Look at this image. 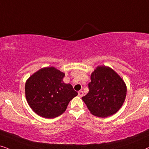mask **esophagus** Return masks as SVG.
Listing matches in <instances>:
<instances>
[{"label":"esophagus","mask_w":149,"mask_h":149,"mask_svg":"<svg viewBox=\"0 0 149 149\" xmlns=\"http://www.w3.org/2000/svg\"><path fill=\"white\" fill-rule=\"evenodd\" d=\"M78 95L79 97H82L83 96H84V92L82 91V90H80V91L78 92Z\"/></svg>","instance_id":"esophagus-1"}]
</instances>
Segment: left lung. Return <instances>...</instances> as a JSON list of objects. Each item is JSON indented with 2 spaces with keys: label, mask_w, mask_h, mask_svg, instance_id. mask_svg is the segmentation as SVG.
<instances>
[{
  "label": "left lung",
  "mask_w": 149,
  "mask_h": 149,
  "mask_svg": "<svg viewBox=\"0 0 149 149\" xmlns=\"http://www.w3.org/2000/svg\"><path fill=\"white\" fill-rule=\"evenodd\" d=\"M89 92L82 100L92 114L105 118L114 114L124 103L127 87L120 77L109 67L98 66L91 74Z\"/></svg>",
  "instance_id": "1"
}]
</instances>
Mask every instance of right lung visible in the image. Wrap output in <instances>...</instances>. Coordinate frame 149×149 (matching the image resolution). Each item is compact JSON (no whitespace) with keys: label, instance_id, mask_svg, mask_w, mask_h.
<instances>
[{"label":"right lung","instance_id":"add662e5","mask_svg":"<svg viewBox=\"0 0 149 149\" xmlns=\"http://www.w3.org/2000/svg\"><path fill=\"white\" fill-rule=\"evenodd\" d=\"M64 76L55 68H44L26 81L25 95L35 113L53 118L64 112L69 102L78 94L70 84L63 82Z\"/></svg>","mask_w":149,"mask_h":149}]
</instances>
